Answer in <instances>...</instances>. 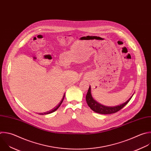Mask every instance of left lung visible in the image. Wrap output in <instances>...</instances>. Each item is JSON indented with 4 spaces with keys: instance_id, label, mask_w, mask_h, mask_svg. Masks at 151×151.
Returning a JSON list of instances; mask_svg holds the SVG:
<instances>
[{
    "instance_id": "8db88e82",
    "label": "left lung",
    "mask_w": 151,
    "mask_h": 151,
    "mask_svg": "<svg viewBox=\"0 0 151 151\" xmlns=\"http://www.w3.org/2000/svg\"><path fill=\"white\" fill-rule=\"evenodd\" d=\"M132 96L127 100V101L123 104H121L120 105H118L114 107H110V106H106L104 105H102L101 104L97 102L95 99L93 98L92 93H91V88L89 86V88L88 89L86 96V101L88 105V106L90 107V109L93 110L94 112L102 114H110L115 113L119 110H120L123 107H124L130 100Z\"/></svg>"
}]
</instances>
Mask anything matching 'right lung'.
I'll list each match as a JSON object with an SVG mask.
<instances>
[{"mask_svg": "<svg viewBox=\"0 0 151 151\" xmlns=\"http://www.w3.org/2000/svg\"><path fill=\"white\" fill-rule=\"evenodd\" d=\"M65 95H63V98H62V101L60 102V103L55 107V108H54L53 110H50V111H48V112H47V113H40V114H41V115H44V114H50V113H53V112H55V111H56L59 108V107L60 106V105L62 104V102H63V99H64V98H65Z\"/></svg>", "mask_w": 151, "mask_h": 151, "instance_id": "right-lung-1", "label": "right lung"}]
</instances>
